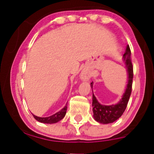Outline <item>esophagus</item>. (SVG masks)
I'll list each match as a JSON object with an SVG mask.
<instances>
[{"instance_id":"34e87169","label":"esophagus","mask_w":154,"mask_h":154,"mask_svg":"<svg viewBox=\"0 0 154 154\" xmlns=\"http://www.w3.org/2000/svg\"><path fill=\"white\" fill-rule=\"evenodd\" d=\"M80 77H81V79L82 81H87V80L89 79L90 78V73H88V71L83 69V70L81 71V74H80Z\"/></svg>"}]
</instances>
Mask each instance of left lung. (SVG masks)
<instances>
[{
  "mask_svg": "<svg viewBox=\"0 0 154 154\" xmlns=\"http://www.w3.org/2000/svg\"><path fill=\"white\" fill-rule=\"evenodd\" d=\"M130 51L129 45H127L125 52L123 54V60L125 62L128 71V83L126 88L121 100L119 103L112 105H102L97 100L92 91V111H93L94 119L98 123L102 124L111 123L116 121L123 115L127 107L130 94L132 92V79H133V67L130 59ZM93 83H90L92 89Z\"/></svg>",
  "mask_w": 154,
  "mask_h": 154,
  "instance_id": "8db88e82",
  "label": "left lung"
}]
</instances>
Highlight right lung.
I'll return each instance as SVG.
<instances>
[{
  "mask_svg": "<svg viewBox=\"0 0 154 154\" xmlns=\"http://www.w3.org/2000/svg\"><path fill=\"white\" fill-rule=\"evenodd\" d=\"M66 109H67V104L65 105V106L62 109H61L60 111L54 113L52 116L48 117H38L36 116L33 115V116L34 117V119L36 121L41 122L43 123H48V124H52V123H56L61 121L62 119H64L66 113Z\"/></svg>",
  "mask_w": 154,
  "mask_h": 154,
  "instance_id": "obj_1",
  "label": "right lung"
}]
</instances>
